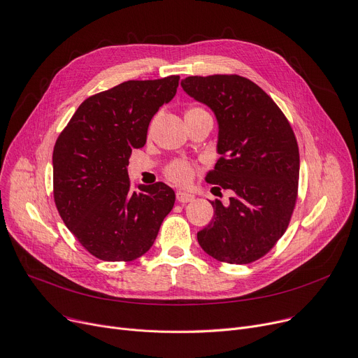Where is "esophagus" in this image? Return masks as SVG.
Returning a JSON list of instances; mask_svg holds the SVG:
<instances>
[{
	"instance_id": "obj_1",
	"label": "esophagus",
	"mask_w": 358,
	"mask_h": 358,
	"mask_svg": "<svg viewBox=\"0 0 358 358\" xmlns=\"http://www.w3.org/2000/svg\"><path fill=\"white\" fill-rule=\"evenodd\" d=\"M176 199H178L180 203H186V202L194 201V195L187 194V192H183V191H178V192H176Z\"/></svg>"
}]
</instances>
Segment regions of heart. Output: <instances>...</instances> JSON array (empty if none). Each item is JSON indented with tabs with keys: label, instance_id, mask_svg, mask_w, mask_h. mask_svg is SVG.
I'll return each instance as SVG.
<instances>
[{
	"label": "heart",
	"instance_id": "1",
	"mask_svg": "<svg viewBox=\"0 0 358 358\" xmlns=\"http://www.w3.org/2000/svg\"><path fill=\"white\" fill-rule=\"evenodd\" d=\"M201 113H206L202 108L194 107L191 110H187L186 114H201ZM196 166L191 162H187L185 159H176L173 162H171L169 164L166 166L164 169V176L169 179L171 182H173L175 185L179 186H189L192 183V180L195 179L196 175Z\"/></svg>",
	"mask_w": 358,
	"mask_h": 358
}]
</instances>
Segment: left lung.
I'll return each instance as SVG.
<instances>
[{
	"mask_svg": "<svg viewBox=\"0 0 358 358\" xmlns=\"http://www.w3.org/2000/svg\"><path fill=\"white\" fill-rule=\"evenodd\" d=\"M180 85L215 113L221 157L206 182L233 192L228 205L211 202L214 218L198 233V243L218 262L253 263L285 234L296 205L295 133L276 102L244 76H187Z\"/></svg>",
	"mask_w": 358,
	"mask_h": 358,
	"instance_id": "obj_1",
	"label": "left lung"
}]
</instances>
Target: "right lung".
<instances>
[{
  "label": "right lung",
  "mask_w": 358,
  "mask_h": 358,
  "mask_svg": "<svg viewBox=\"0 0 358 358\" xmlns=\"http://www.w3.org/2000/svg\"><path fill=\"white\" fill-rule=\"evenodd\" d=\"M179 76L127 80L83 101L53 149V196L63 222L88 253L133 262L153 245L175 192L163 182L133 191L127 166Z\"/></svg>",
  "instance_id": "obj_1"
}]
</instances>
